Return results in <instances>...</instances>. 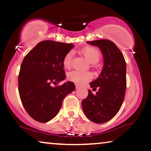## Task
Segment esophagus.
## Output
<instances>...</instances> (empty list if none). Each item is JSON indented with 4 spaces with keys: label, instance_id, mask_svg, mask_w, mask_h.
Here are the masks:
<instances>
[{
    "label": "esophagus",
    "instance_id": "1",
    "mask_svg": "<svg viewBox=\"0 0 151 151\" xmlns=\"http://www.w3.org/2000/svg\"><path fill=\"white\" fill-rule=\"evenodd\" d=\"M80 87H81V86H80L79 84H76V89H78V88H80Z\"/></svg>",
    "mask_w": 151,
    "mask_h": 151
}]
</instances>
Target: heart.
I'll use <instances>...</instances> for the list:
<instances>
[{
    "label": "heart",
    "mask_w": 151,
    "mask_h": 151,
    "mask_svg": "<svg viewBox=\"0 0 151 151\" xmlns=\"http://www.w3.org/2000/svg\"><path fill=\"white\" fill-rule=\"evenodd\" d=\"M82 54L85 57V58L91 64H96L100 60L101 54L100 51L96 47H86L81 49ZM73 53L70 51L65 55L63 58V63L64 67L69 69L71 67L72 60H73ZM93 77L90 72H82L79 71H72L69 72L67 75L68 79L71 81L78 84H83L90 80Z\"/></svg>",
    "instance_id": "obj_1"
}]
</instances>
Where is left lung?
<instances>
[{"mask_svg": "<svg viewBox=\"0 0 151 151\" xmlns=\"http://www.w3.org/2000/svg\"><path fill=\"white\" fill-rule=\"evenodd\" d=\"M99 47L104 58V66L99 77L90 83L96 95L88 90V96L82 101L84 114L97 124L106 122L115 117L122 104L127 89V65L114 42L109 40L86 42Z\"/></svg>", "mask_w": 151, "mask_h": 151, "instance_id": "left-lung-1", "label": "left lung"}]
</instances>
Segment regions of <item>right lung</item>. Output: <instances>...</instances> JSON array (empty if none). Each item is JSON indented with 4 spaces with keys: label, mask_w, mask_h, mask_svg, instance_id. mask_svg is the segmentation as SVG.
Wrapping results in <instances>:
<instances>
[{
    "label": "right lung",
    "mask_w": 151,
    "mask_h": 151,
    "mask_svg": "<svg viewBox=\"0 0 151 151\" xmlns=\"http://www.w3.org/2000/svg\"><path fill=\"white\" fill-rule=\"evenodd\" d=\"M71 43L44 40L24 58L18 76V91L29 115L39 122H47L59 112L65 96L75 90L73 82L51 86L65 79L63 58L73 49Z\"/></svg>",
    "instance_id": "add662e5"
}]
</instances>
